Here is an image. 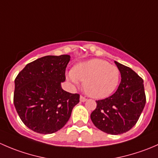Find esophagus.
Masks as SVG:
<instances>
[{"mask_svg": "<svg viewBox=\"0 0 158 158\" xmlns=\"http://www.w3.org/2000/svg\"><path fill=\"white\" fill-rule=\"evenodd\" d=\"M87 100V98H85V97H83L82 95H81L80 96V102H85Z\"/></svg>", "mask_w": 158, "mask_h": 158, "instance_id": "obj_1", "label": "esophagus"}]
</instances>
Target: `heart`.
<instances>
[{
  "label": "heart",
  "mask_w": 158,
  "mask_h": 158,
  "mask_svg": "<svg viewBox=\"0 0 158 158\" xmlns=\"http://www.w3.org/2000/svg\"><path fill=\"white\" fill-rule=\"evenodd\" d=\"M73 83L84 82L85 93L95 98H103L111 95L120 81V71L114 65L100 59L79 63L69 73Z\"/></svg>",
  "instance_id": "b5f03b06"
}]
</instances>
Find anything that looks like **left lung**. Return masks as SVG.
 <instances>
[{"mask_svg": "<svg viewBox=\"0 0 158 158\" xmlns=\"http://www.w3.org/2000/svg\"><path fill=\"white\" fill-rule=\"evenodd\" d=\"M114 63L122 76L118 88L111 96L96 101L90 117L99 130L117 135L135 126L145 106L146 95L142 78L128 66Z\"/></svg>", "mask_w": 158, "mask_h": 158, "instance_id": "obj_1", "label": "left lung"}]
</instances>
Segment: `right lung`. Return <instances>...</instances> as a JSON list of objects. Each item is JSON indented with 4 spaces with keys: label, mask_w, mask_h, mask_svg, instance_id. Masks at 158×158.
<instances>
[{
    "label": "right lung",
    "mask_w": 158,
    "mask_h": 158,
    "mask_svg": "<svg viewBox=\"0 0 158 158\" xmlns=\"http://www.w3.org/2000/svg\"><path fill=\"white\" fill-rule=\"evenodd\" d=\"M70 56H46L28 63L16 77L14 104L27 128L52 134L69 121L79 94L64 91L66 68Z\"/></svg>",
    "instance_id": "right-lung-1"
}]
</instances>
